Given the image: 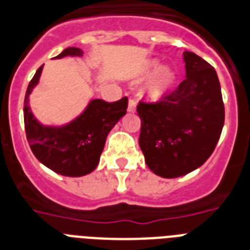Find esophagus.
<instances>
[{"mask_svg": "<svg viewBox=\"0 0 250 250\" xmlns=\"http://www.w3.org/2000/svg\"><path fill=\"white\" fill-rule=\"evenodd\" d=\"M128 113H135L136 111V101L133 100H129L128 101Z\"/></svg>", "mask_w": 250, "mask_h": 250, "instance_id": "esophagus-1", "label": "esophagus"}]
</instances>
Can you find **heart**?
Masks as SVG:
<instances>
[{
  "instance_id": "1",
  "label": "heart",
  "mask_w": 250,
  "mask_h": 250,
  "mask_svg": "<svg viewBox=\"0 0 250 250\" xmlns=\"http://www.w3.org/2000/svg\"><path fill=\"white\" fill-rule=\"evenodd\" d=\"M149 77L140 90L141 97L146 101L157 102L162 100L171 90L175 83V72L170 66H162L158 60H150L135 75V82H141Z\"/></svg>"
}]
</instances>
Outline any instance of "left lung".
Returning a JSON list of instances; mask_svg holds the SVG:
<instances>
[{
  "instance_id": "obj_1",
  "label": "left lung",
  "mask_w": 250,
  "mask_h": 250,
  "mask_svg": "<svg viewBox=\"0 0 250 250\" xmlns=\"http://www.w3.org/2000/svg\"><path fill=\"white\" fill-rule=\"evenodd\" d=\"M186 79L164 101L140 102L139 145L145 164L161 178H179L205 164L225 123V106L215 70L201 57L183 53Z\"/></svg>"
}]
</instances>
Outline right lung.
I'll return each instance as SVG.
<instances>
[{"mask_svg":"<svg viewBox=\"0 0 250 250\" xmlns=\"http://www.w3.org/2000/svg\"><path fill=\"white\" fill-rule=\"evenodd\" d=\"M79 48H67L54 57H82ZM41 66L29 82L24 97V127L31 150L48 168L63 176H84L97 167L105 146L106 137L127 113L128 100L105 102L90 98L85 109L68 123L61 125H42L29 107V96L40 82Z\"/></svg>","mask_w":250,"mask_h":250,"instance_id":"add662e5","label":"right lung"}]
</instances>
